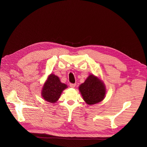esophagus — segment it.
I'll return each mask as SVG.
<instances>
[{
	"mask_svg": "<svg viewBox=\"0 0 147 147\" xmlns=\"http://www.w3.org/2000/svg\"><path fill=\"white\" fill-rule=\"evenodd\" d=\"M69 86L71 88H74L76 86V84L75 83H69Z\"/></svg>",
	"mask_w": 147,
	"mask_h": 147,
	"instance_id": "esophagus-1",
	"label": "esophagus"
}]
</instances>
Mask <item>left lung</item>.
<instances>
[{
  "label": "left lung",
  "mask_w": 147,
  "mask_h": 147,
  "mask_svg": "<svg viewBox=\"0 0 147 147\" xmlns=\"http://www.w3.org/2000/svg\"><path fill=\"white\" fill-rule=\"evenodd\" d=\"M79 90L84 101L89 105L101 102L105 98V88L103 83L93 75H90L80 84Z\"/></svg>",
  "instance_id": "1"
}]
</instances>
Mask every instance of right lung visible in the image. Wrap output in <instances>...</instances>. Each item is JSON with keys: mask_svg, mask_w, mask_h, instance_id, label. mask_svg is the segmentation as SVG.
<instances>
[{"mask_svg": "<svg viewBox=\"0 0 147 147\" xmlns=\"http://www.w3.org/2000/svg\"><path fill=\"white\" fill-rule=\"evenodd\" d=\"M67 88L65 84L60 82L58 76L51 74L43 85L42 97L45 101L54 103L58 101L62 92Z\"/></svg>", "mask_w": 147, "mask_h": 147, "instance_id": "right-lung-1", "label": "right lung"}]
</instances>
